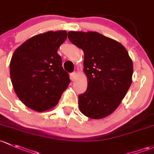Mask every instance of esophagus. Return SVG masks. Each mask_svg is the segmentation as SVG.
<instances>
[{
  "mask_svg": "<svg viewBox=\"0 0 154 154\" xmlns=\"http://www.w3.org/2000/svg\"><path fill=\"white\" fill-rule=\"evenodd\" d=\"M76 77H77V74H76V72H72L70 74V79L72 80V81H74V80H75Z\"/></svg>",
  "mask_w": 154,
  "mask_h": 154,
  "instance_id": "obj_1",
  "label": "esophagus"
}]
</instances>
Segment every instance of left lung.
<instances>
[{
	"instance_id": "8db88e82",
	"label": "left lung",
	"mask_w": 154,
	"mask_h": 154,
	"mask_svg": "<svg viewBox=\"0 0 154 154\" xmlns=\"http://www.w3.org/2000/svg\"><path fill=\"white\" fill-rule=\"evenodd\" d=\"M71 43L84 52L88 86L79 95L85 116L102 119L116 109L132 82L133 62L127 50L116 40L95 32H69Z\"/></svg>"
}]
</instances>
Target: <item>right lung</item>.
Listing matches in <instances>:
<instances>
[{"label": "right lung", "instance_id": "obj_1", "mask_svg": "<svg viewBox=\"0 0 154 154\" xmlns=\"http://www.w3.org/2000/svg\"><path fill=\"white\" fill-rule=\"evenodd\" d=\"M67 38L66 31L35 35L14 51L10 77L16 94L27 107L45 111L56 106L70 83L57 49Z\"/></svg>", "mask_w": 154, "mask_h": 154}]
</instances>
